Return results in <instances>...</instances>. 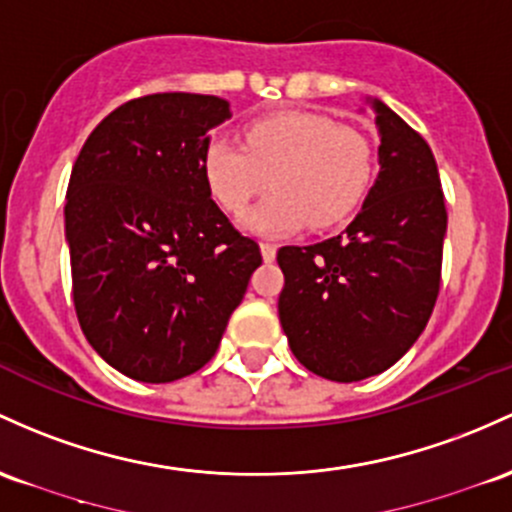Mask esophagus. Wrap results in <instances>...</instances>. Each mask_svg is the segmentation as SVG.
Masks as SVG:
<instances>
[{
    "instance_id": "obj_1",
    "label": "esophagus",
    "mask_w": 512,
    "mask_h": 512,
    "mask_svg": "<svg viewBox=\"0 0 512 512\" xmlns=\"http://www.w3.org/2000/svg\"><path fill=\"white\" fill-rule=\"evenodd\" d=\"M260 250H262V257H265V262H272L274 257H277V245L260 243Z\"/></svg>"
}]
</instances>
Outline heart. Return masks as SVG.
<instances>
[{"label":"heart","instance_id":"b5f03b06","mask_svg":"<svg viewBox=\"0 0 512 512\" xmlns=\"http://www.w3.org/2000/svg\"><path fill=\"white\" fill-rule=\"evenodd\" d=\"M245 148L211 140L204 177L228 213H243L267 187V196L245 226L260 235H286L311 223L328 228L357 209L374 174L367 133L313 111H284L252 121Z\"/></svg>","mask_w":512,"mask_h":512}]
</instances>
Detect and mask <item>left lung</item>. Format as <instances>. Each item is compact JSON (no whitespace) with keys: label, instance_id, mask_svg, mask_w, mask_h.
I'll list each match as a JSON object with an SVG mask.
<instances>
[{"label":"left lung","instance_id":"left-lung-1","mask_svg":"<svg viewBox=\"0 0 512 512\" xmlns=\"http://www.w3.org/2000/svg\"><path fill=\"white\" fill-rule=\"evenodd\" d=\"M379 177L340 235L277 252L279 320L308 372L362 381L396 364L420 338L440 291L445 194L435 155L384 101Z\"/></svg>","mask_w":512,"mask_h":512}]
</instances>
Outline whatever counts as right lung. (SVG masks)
I'll list each match as a JSON object with an SVG mask.
<instances>
[{"mask_svg": "<svg viewBox=\"0 0 512 512\" xmlns=\"http://www.w3.org/2000/svg\"><path fill=\"white\" fill-rule=\"evenodd\" d=\"M230 119L211 94H148L82 145L67 184L72 299L97 355L145 384L199 372L243 301L260 245L211 199L209 131Z\"/></svg>", "mask_w": 512, "mask_h": 512, "instance_id": "1", "label": "right lung"}]
</instances>
